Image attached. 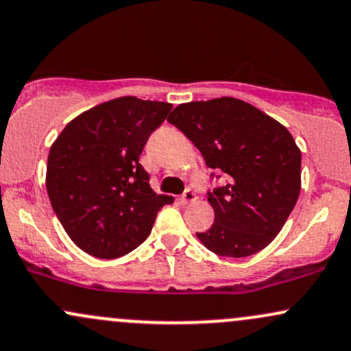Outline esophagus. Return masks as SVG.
Returning a JSON list of instances; mask_svg holds the SVG:
<instances>
[{
  "label": "esophagus",
  "instance_id": "34e87169",
  "mask_svg": "<svg viewBox=\"0 0 351 351\" xmlns=\"http://www.w3.org/2000/svg\"><path fill=\"white\" fill-rule=\"evenodd\" d=\"M195 199H197L195 192L192 191V189H186V192H184L182 197H180V202H182V204H191V202H194Z\"/></svg>",
  "mask_w": 351,
  "mask_h": 351
}]
</instances>
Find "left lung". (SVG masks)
<instances>
[{
	"label": "left lung",
	"mask_w": 351,
	"mask_h": 351,
	"mask_svg": "<svg viewBox=\"0 0 351 351\" xmlns=\"http://www.w3.org/2000/svg\"><path fill=\"white\" fill-rule=\"evenodd\" d=\"M167 121L194 143L207 167L226 176L222 187L207 192L215 220L197 234L200 242L232 258L265 249L300 194L302 152L292 134L235 97L186 102Z\"/></svg>",
	"instance_id": "8db88e82"
}]
</instances>
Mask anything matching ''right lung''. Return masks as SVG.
Masks as SVG:
<instances>
[{"instance_id": "add662e5", "label": "right lung", "mask_w": 351, "mask_h": 351, "mask_svg": "<svg viewBox=\"0 0 351 351\" xmlns=\"http://www.w3.org/2000/svg\"><path fill=\"white\" fill-rule=\"evenodd\" d=\"M172 104L134 96L102 102L62 129L51 145L46 189L54 214L86 254L117 258L151 234L174 202L156 194L139 157Z\"/></svg>"}]
</instances>
